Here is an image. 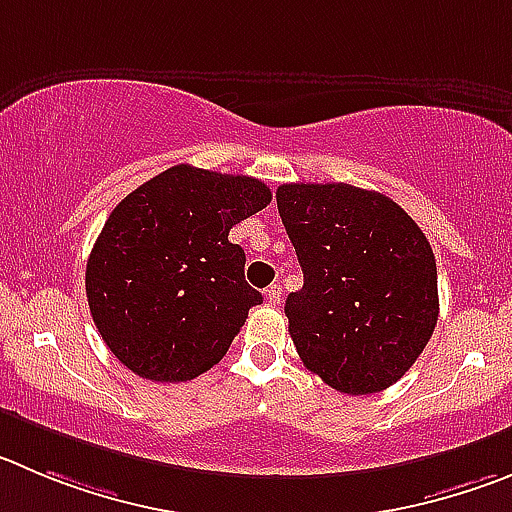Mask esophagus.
Returning <instances> with one entry per match:
<instances>
[{
  "label": "esophagus",
  "mask_w": 512,
  "mask_h": 512,
  "mask_svg": "<svg viewBox=\"0 0 512 512\" xmlns=\"http://www.w3.org/2000/svg\"><path fill=\"white\" fill-rule=\"evenodd\" d=\"M265 298H267V303H270V305H278L280 298H283V288H280L278 283H272L270 288L265 290Z\"/></svg>",
  "instance_id": "obj_1"
}]
</instances>
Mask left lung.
Instances as JSON below:
<instances>
[{
    "mask_svg": "<svg viewBox=\"0 0 512 512\" xmlns=\"http://www.w3.org/2000/svg\"><path fill=\"white\" fill-rule=\"evenodd\" d=\"M275 197L303 267V288L285 300L300 361L343 394L389 389L437 326L427 237L379 191L283 184Z\"/></svg>",
    "mask_w": 512,
    "mask_h": 512,
    "instance_id": "8db88e82",
    "label": "left lung"
}]
</instances>
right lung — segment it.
I'll list each match as a JSON object with an SVG mask.
<instances>
[{
  "label": "right lung",
  "instance_id": "1",
  "mask_svg": "<svg viewBox=\"0 0 512 512\" xmlns=\"http://www.w3.org/2000/svg\"><path fill=\"white\" fill-rule=\"evenodd\" d=\"M270 199L260 179L179 164L113 209L90 250L85 293L95 328L123 366L171 384L222 361L262 303L229 229Z\"/></svg>",
  "mask_w": 512,
  "mask_h": 512
}]
</instances>
